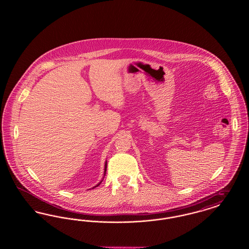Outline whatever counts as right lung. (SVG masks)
Here are the masks:
<instances>
[{
  "label": "right lung",
  "instance_id": "add662e5",
  "mask_svg": "<svg viewBox=\"0 0 249 249\" xmlns=\"http://www.w3.org/2000/svg\"><path fill=\"white\" fill-rule=\"evenodd\" d=\"M107 161H106V163H105V172H104V178H105V176H106V174H107ZM104 178H103V179H104ZM102 182H103V180H101V181H100V183H98V184H97V185H96V186H95V187H93V188H92V189H94V188H96V187H98V186H99V185H100V184H101V183H102Z\"/></svg>",
  "mask_w": 249,
  "mask_h": 249
}]
</instances>
